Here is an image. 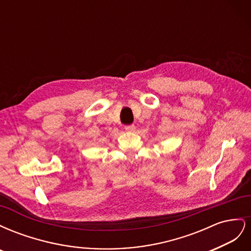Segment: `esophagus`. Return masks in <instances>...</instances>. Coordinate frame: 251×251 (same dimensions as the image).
Segmentation results:
<instances>
[{
  "label": "esophagus",
  "mask_w": 251,
  "mask_h": 251,
  "mask_svg": "<svg viewBox=\"0 0 251 251\" xmlns=\"http://www.w3.org/2000/svg\"><path fill=\"white\" fill-rule=\"evenodd\" d=\"M135 128H136V126H135L134 125H131V126H125V130H126V132H133V131H135Z\"/></svg>",
  "instance_id": "obj_1"
}]
</instances>
